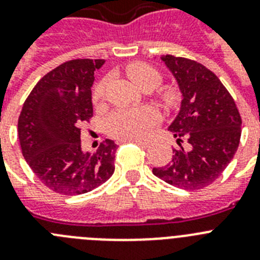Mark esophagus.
Here are the masks:
<instances>
[{
	"instance_id": "34e87169",
	"label": "esophagus",
	"mask_w": 260,
	"mask_h": 260,
	"mask_svg": "<svg viewBox=\"0 0 260 260\" xmlns=\"http://www.w3.org/2000/svg\"><path fill=\"white\" fill-rule=\"evenodd\" d=\"M130 142H134V143H137V145L142 146V147H148L150 146V142L148 141H142V139H132Z\"/></svg>"
}]
</instances>
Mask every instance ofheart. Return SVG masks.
I'll use <instances>...</instances> for the list:
<instances>
[{"mask_svg":"<svg viewBox=\"0 0 260 260\" xmlns=\"http://www.w3.org/2000/svg\"><path fill=\"white\" fill-rule=\"evenodd\" d=\"M127 75L142 89H154L161 83V75L154 67L145 63H135L127 67ZM109 77L100 80L93 88L92 100L99 104L105 97ZM160 99L166 105L174 106L179 101V94L175 89H166L160 93ZM159 115L150 106L132 109H119L110 115L108 130L112 137L119 139H137L145 137L157 122Z\"/></svg>","mask_w":260,"mask_h":260,"instance_id":"heart-1","label":"heart"}]
</instances>
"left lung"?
Returning <instances> with one entry per match:
<instances>
[{
  "label": "left lung",
  "mask_w": 260,
  "mask_h": 260,
  "mask_svg": "<svg viewBox=\"0 0 260 260\" xmlns=\"http://www.w3.org/2000/svg\"><path fill=\"white\" fill-rule=\"evenodd\" d=\"M160 60L181 93L180 109L168 130L179 146L187 142V148H174L172 161L152 168V174L181 189H201L218 179L236 155L241 115L218 77L203 64L172 55Z\"/></svg>",
  "instance_id": "8db88e82"
}]
</instances>
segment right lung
<instances>
[{
  "label": "right lung",
  "mask_w": 260,
  "mask_h": 260,
  "mask_svg": "<svg viewBox=\"0 0 260 260\" xmlns=\"http://www.w3.org/2000/svg\"><path fill=\"white\" fill-rule=\"evenodd\" d=\"M105 60L76 59L39 80L18 119L22 154L39 180L56 193L76 196L110 179L118 146L110 139L83 151L81 123L92 117L94 72Z\"/></svg>",
  "instance_id": "obj_1"
}]
</instances>
